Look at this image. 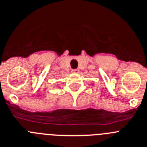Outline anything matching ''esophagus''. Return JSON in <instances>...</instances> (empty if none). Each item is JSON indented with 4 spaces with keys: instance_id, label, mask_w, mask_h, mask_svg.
<instances>
[{
    "instance_id": "esophagus-1",
    "label": "esophagus",
    "mask_w": 147,
    "mask_h": 147,
    "mask_svg": "<svg viewBox=\"0 0 147 147\" xmlns=\"http://www.w3.org/2000/svg\"><path fill=\"white\" fill-rule=\"evenodd\" d=\"M79 70L78 69H73V70H71V73H72V74H77V73H79Z\"/></svg>"
}]
</instances>
